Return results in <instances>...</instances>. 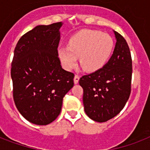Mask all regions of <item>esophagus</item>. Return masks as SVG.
Wrapping results in <instances>:
<instances>
[{
    "instance_id": "esophagus-1",
    "label": "esophagus",
    "mask_w": 150,
    "mask_h": 150,
    "mask_svg": "<svg viewBox=\"0 0 150 150\" xmlns=\"http://www.w3.org/2000/svg\"><path fill=\"white\" fill-rule=\"evenodd\" d=\"M79 79L80 77L78 75H75V78H74V82H75V84H77L79 81Z\"/></svg>"
}]
</instances>
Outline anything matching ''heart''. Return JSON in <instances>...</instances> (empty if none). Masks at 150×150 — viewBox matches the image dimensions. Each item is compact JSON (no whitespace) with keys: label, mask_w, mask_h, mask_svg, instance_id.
Returning <instances> with one entry per match:
<instances>
[{"label":"heart","mask_w":150,"mask_h":150,"mask_svg":"<svg viewBox=\"0 0 150 150\" xmlns=\"http://www.w3.org/2000/svg\"><path fill=\"white\" fill-rule=\"evenodd\" d=\"M114 47L111 36L102 32L86 29L70 39L68 47L58 49V55L62 65L67 70H71L80 64L87 71H95L107 63Z\"/></svg>","instance_id":"b5f03b06"}]
</instances>
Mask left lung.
I'll use <instances>...</instances> for the list:
<instances>
[{
	"mask_svg": "<svg viewBox=\"0 0 150 150\" xmlns=\"http://www.w3.org/2000/svg\"><path fill=\"white\" fill-rule=\"evenodd\" d=\"M117 42L114 53L102 68L80 78L83 105L89 118L105 122L121 112L131 93L132 61L123 36L114 31Z\"/></svg>",
	"mask_w": 150,
	"mask_h": 150,
	"instance_id": "1",
	"label": "left lung"
}]
</instances>
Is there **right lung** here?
<instances>
[{"label":"right lung","mask_w":150,"mask_h":150,"mask_svg":"<svg viewBox=\"0 0 150 150\" xmlns=\"http://www.w3.org/2000/svg\"><path fill=\"white\" fill-rule=\"evenodd\" d=\"M62 24L37 25L19 39L14 51L11 75L15 106L38 125L58 117L64 96L74 86L75 75L61 68L58 57Z\"/></svg>","instance_id":"add662e5"}]
</instances>
